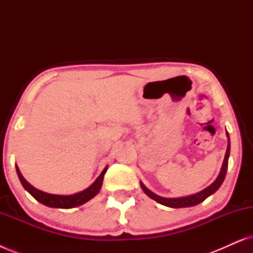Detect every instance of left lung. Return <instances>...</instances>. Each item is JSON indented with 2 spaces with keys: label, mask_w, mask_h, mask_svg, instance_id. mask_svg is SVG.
<instances>
[{
  "label": "left lung",
  "mask_w": 253,
  "mask_h": 253,
  "mask_svg": "<svg viewBox=\"0 0 253 253\" xmlns=\"http://www.w3.org/2000/svg\"><path fill=\"white\" fill-rule=\"evenodd\" d=\"M227 137H228V146H227L226 155H224V160H223L222 167H221L220 174L216 177L215 181H214L210 186H207L206 189H204L203 191L196 193V195H191L188 197H181V198H165V197H160V196L155 195V193H153L152 191H150V190H148L146 186H145L143 183L140 182V186H141V189H143V191L146 193V195L150 197L151 199L155 200V202L161 204V205L172 207V209L191 207V206L198 205V204L204 202L207 197L213 195V193L220 188L221 184H222L224 181V177H226L227 168H228V158H229V154H230V140H229V134H228V132H227Z\"/></svg>",
  "instance_id": "1"
}]
</instances>
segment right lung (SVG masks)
<instances>
[{
    "label": "right lung",
    "instance_id": "right-lung-1",
    "mask_svg": "<svg viewBox=\"0 0 253 253\" xmlns=\"http://www.w3.org/2000/svg\"><path fill=\"white\" fill-rule=\"evenodd\" d=\"M107 169H108V167L103 169L99 177L94 181V183H93L91 186H88L87 189H85L84 191H81L70 196H60V195H51V193L40 191V190L34 188V186L31 185L30 183L23 177V175L20 174L18 167L16 166L17 175H18L19 181L24 186V189H25L26 191L29 192L33 198H36L39 203L43 204V205H46L48 207H54V209H72V207L81 206L86 202H88L89 199H92L93 197L98 195L100 189H101L103 176H105Z\"/></svg>",
    "mask_w": 253,
    "mask_h": 253
}]
</instances>
